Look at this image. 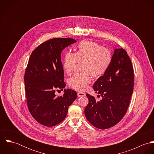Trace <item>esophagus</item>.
I'll list each match as a JSON object with an SVG mask.
<instances>
[{
	"mask_svg": "<svg viewBox=\"0 0 154 154\" xmlns=\"http://www.w3.org/2000/svg\"><path fill=\"white\" fill-rule=\"evenodd\" d=\"M85 96V94L84 92H78V97H83Z\"/></svg>",
	"mask_w": 154,
	"mask_h": 154,
	"instance_id": "1",
	"label": "esophagus"
}]
</instances>
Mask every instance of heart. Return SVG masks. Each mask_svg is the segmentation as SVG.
Segmentation results:
<instances>
[{"mask_svg":"<svg viewBox=\"0 0 154 154\" xmlns=\"http://www.w3.org/2000/svg\"><path fill=\"white\" fill-rule=\"evenodd\" d=\"M112 60L110 50L97 43L82 41L78 44L74 53L66 52L62 59V67L66 74L73 70L76 62L84 61L83 70L85 73H76L68 81L70 88L84 91L91 82L90 74L93 76L103 75L109 67Z\"/></svg>","mask_w":154,"mask_h":154,"instance_id":"obj_1","label":"heart"}]
</instances>
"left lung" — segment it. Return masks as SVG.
Wrapping results in <instances>:
<instances>
[{"label":"left lung","instance_id":"obj_1","mask_svg":"<svg viewBox=\"0 0 154 154\" xmlns=\"http://www.w3.org/2000/svg\"><path fill=\"white\" fill-rule=\"evenodd\" d=\"M133 85V68L129 56L123 48H115L109 67L93 85L102 100L97 101L87 94L89 103L84 112L88 122L100 129L118 123L128 109Z\"/></svg>","mask_w":154,"mask_h":154}]
</instances>
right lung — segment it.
Masks as SVG:
<instances>
[{
  "label": "right lung",
  "mask_w": 154,
  "mask_h": 154,
  "mask_svg": "<svg viewBox=\"0 0 154 154\" xmlns=\"http://www.w3.org/2000/svg\"><path fill=\"white\" fill-rule=\"evenodd\" d=\"M70 38L48 40L31 53L24 76L25 89L29 111L40 124L51 127L66 117L69 106L77 98L76 91L65 89L56 97V90L65 87L61 53L76 43Z\"/></svg>",
  "instance_id": "obj_1"
}]
</instances>
